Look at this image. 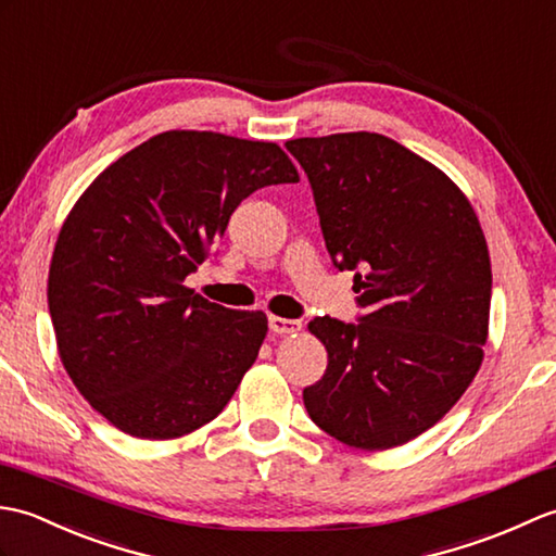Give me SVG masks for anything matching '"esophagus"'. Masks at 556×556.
Segmentation results:
<instances>
[{
  "mask_svg": "<svg viewBox=\"0 0 556 556\" xmlns=\"http://www.w3.org/2000/svg\"><path fill=\"white\" fill-rule=\"evenodd\" d=\"M268 330L274 332V336H292V332H300L302 330V320L270 316L268 318Z\"/></svg>",
  "mask_w": 556,
  "mask_h": 556,
  "instance_id": "esophagus-1",
  "label": "esophagus"
}]
</instances>
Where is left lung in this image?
Returning <instances> with one entry per match:
<instances>
[{"label":"left lung","mask_w":556,"mask_h":556,"mask_svg":"<svg viewBox=\"0 0 556 556\" xmlns=\"http://www.w3.org/2000/svg\"><path fill=\"white\" fill-rule=\"evenodd\" d=\"M309 178L336 268L354 270L356 324L314 318L324 378L304 388L312 421L359 450L421 435L483 362L492 274L471 204L426 159L378 132L286 142Z\"/></svg>","instance_id":"1"}]
</instances>
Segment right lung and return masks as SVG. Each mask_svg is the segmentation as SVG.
<instances>
[{"mask_svg": "<svg viewBox=\"0 0 556 556\" xmlns=\"http://www.w3.org/2000/svg\"><path fill=\"white\" fill-rule=\"evenodd\" d=\"M298 180L274 142L168 130L85 190L59 232L47 300L61 362L109 424L170 440L224 412L266 316L226 309L182 280L242 200Z\"/></svg>", "mask_w": 556, "mask_h": 556, "instance_id": "right-lung-1", "label": "right lung"}]
</instances>
